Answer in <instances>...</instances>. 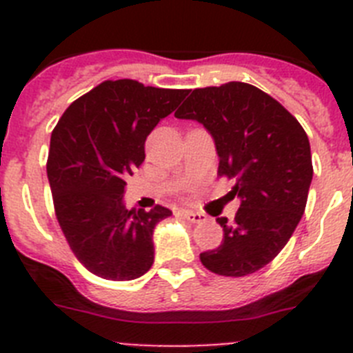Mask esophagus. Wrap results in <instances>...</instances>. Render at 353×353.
<instances>
[{"instance_id": "esophagus-1", "label": "esophagus", "mask_w": 353, "mask_h": 353, "mask_svg": "<svg viewBox=\"0 0 353 353\" xmlns=\"http://www.w3.org/2000/svg\"><path fill=\"white\" fill-rule=\"evenodd\" d=\"M180 215L183 219L191 221V223H205L207 221V215L199 214V212H191V210H180Z\"/></svg>"}]
</instances>
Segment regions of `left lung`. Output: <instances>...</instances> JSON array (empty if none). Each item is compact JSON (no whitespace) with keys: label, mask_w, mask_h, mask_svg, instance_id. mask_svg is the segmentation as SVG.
Wrapping results in <instances>:
<instances>
[{"label":"left lung","mask_w":353,"mask_h":353,"mask_svg":"<svg viewBox=\"0 0 353 353\" xmlns=\"http://www.w3.org/2000/svg\"><path fill=\"white\" fill-rule=\"evenodd\" d=\"M203 123L219 154V176L235 180L233 223L223 242L199 254L210 272L244 277L263 269L293 235L307 203L313 162L307 134L269 93L248 83L192 90L174 113Z\"/></svg>","instance_id":"8db88e82"}]
</instances>
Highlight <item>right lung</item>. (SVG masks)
Masks as SVG:
<instances>
[{"instance_id": "1", "label": "right lung", "mask_w": 353, "mask_h": 353, "mask_svg": "<svg viewBox=\"0 0 353 353\" xmlns=\"http://www.w3.org/2000/svg\"><path fill=\"white\" fill-rule=\"evenodd\" d=\"M189 90L104 81L72 102L51 134L48 179L56 219L92 274L130 281L154 263V228L171 210H127L125 179L145 161V141Z\"/></svg>"}]
</instances>
